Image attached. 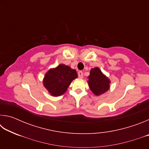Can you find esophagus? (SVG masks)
Here are the masks:
<instances>
[{
	"label": "esophagus",
	"instance_id": "34e87169",
	"mask_svg": "<svg viewBox=\"0 0 149 149\" xmlns=\"http://www.w3.org/2000/svg\"><path fill=\"white\" fill-rule=\"evenodd\" d=\"M78 76H79V77L81 78V79H82V78L84 77V74H83V72L81 71H79L78 72Z\"/></svg>",
	"mask_w": 149,
	"mask_h": 149
}]
</instances>
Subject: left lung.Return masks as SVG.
Here are the masks:
<instances>
[{"mask_svg":"<svg viewBox=\"0 0 149 149\" xmlns=\"http://www.w3.org/2000/svg\"><path fill=\"white\" fill-rule=\"evenodd\" d=\"M88 85L91 92L96 96H99L110 89V80L101 72L99 68L95 67L90 70L87 77Z\"/></svg>","mask_w":149,"mask_h":149,"instance_id":"left-lung-1","label":"left lung"}]
</instances>
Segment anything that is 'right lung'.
<instances>
[{"mask_svg":"<svg viewBox=\"0 0 149 149\" xmlns=\"http://www.w3.org/2000/svg\"><path fill=\"white\" fill-rule=\"evenodd\" d=\"M76 78V70L61 64L49 70L45 75L42 84L50 95L58 97L66 92L72 81Z\"/></svg>","mask_w":149,"mask_h":149,"instance_id":"add662e5","label":"right lung"}]
</instances>
